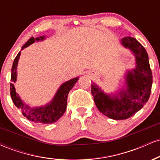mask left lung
Segmentation results:
<instances>
[{"label": "left lung", "mask_w": 160, "mask_h": 160, "mask_svg": "<svg viewBox=\"0 0 160 160\" xmlns=\"http://www.w3.org/2000/svg\"><path fill=\"white\" fill-rule=\"evenodd\" d=\"M126 48L132 51L136 68L126 75V89L117 95H106L96 84L92 83L91 92L99 111L113 120H126L141 110L148 102L151 92L153 76L148 52L135 38L126 37L121 40Z\"/></svg>", "instance_id": "obj_1"}]
</instances>
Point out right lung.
Segmentation results:
<instances>
[{"instance_id":"add662e5","label":"right lung","mask_w":160,"mask_h":160,"mask_svg":"<svg viewBox=\"0 0 160 160\" xmlns=\"http://www.w3.org/2000/svg\"><path fill=\"white\" fill-rule=\"evenodd\" d=\"M45 37H40V38H32L27 41V43L23 46L22 49L31 45L35 40H43ZM19 52L14 59L13 64L12 67V73H11L10 80V95L12 102L16 108L21 110L22 113L24 117H25L28 120L36 123H52L56 122L64 114L67 108V99L70 90L73 88L78 80V78H74L69 81L65 82L60 86L59 89L56 92L54 98L49 104L44 107L40 108H31L28 104H25L20 98L15 90V87L13 86V82L16 81V68H17L18 61L20 56Z\"/></svg>"}]
</instances>
